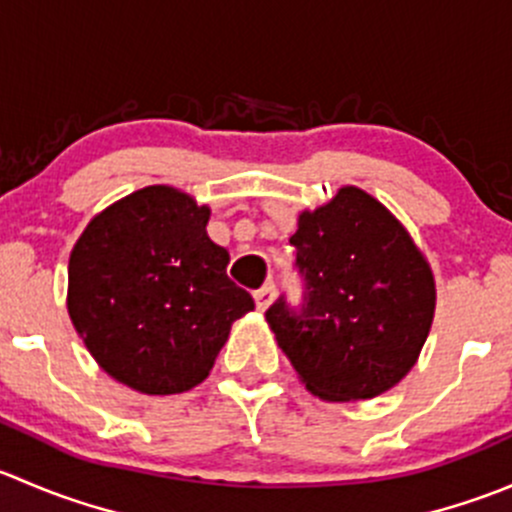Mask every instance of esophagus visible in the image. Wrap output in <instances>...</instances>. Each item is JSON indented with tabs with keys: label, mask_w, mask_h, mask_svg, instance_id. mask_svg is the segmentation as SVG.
<instances>
[{
	"label": "esophagus",
	"mask_w": 512,
	"mask_h": 512,
	"mask_svg": "<svg viewBox=\"0 0 512 512\" xmlns=\"http://www.w3.org/2000/svg\"><path fill=\"white\" fill-rule=\"evenodd\" d=\"M272 299H275V285H272V282H267L265 287L257 289V292H255V304H257V309H260V312H265V309L270 307Z\"/></svg>",
	"instance_id": "34e87169"
}]
</instances>
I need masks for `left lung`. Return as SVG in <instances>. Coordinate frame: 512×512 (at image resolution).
<instances>
[{
    "label": "left lung",
    "instance_id": "obj_1",
    "mask_svg": "<svg viewBox=\"0 0 512 512\" xmlns=\"http://www.w3.org/2000/svg\"><path fill=\"white\" fill-rule=\"evenodd\" d=\"M289 242L307 304L294 314L280 299L265 319L297 379L339 404L394 389L436 314V280L414 237L374 195L342 185L329 203L299 213Z\"/></svg>",
    "mask_w": 512,
    "mask_h": 512
}]
</instances>
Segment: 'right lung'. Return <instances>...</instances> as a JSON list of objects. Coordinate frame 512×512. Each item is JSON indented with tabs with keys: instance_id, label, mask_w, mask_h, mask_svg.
Instances as JSON below:
<instances>
[{
	"instance_id": "obj_1",
	"label": "right lung",
	"mask_w": 512,
	"mask_h": 512,
	"mask_svg": "<svg viewBox=\"0 0 512 512\" xmlns=\"http://www.w3.org/2000/svg\"><path fill=\"white\" fill-rule=\"evenodd\" d=\"M208 205L148 185L103 208L69 257L66 309L111 379L148 396L208 379L235 319L255 309L208 237Z\"/></svg>"
}]
</instances>
